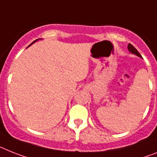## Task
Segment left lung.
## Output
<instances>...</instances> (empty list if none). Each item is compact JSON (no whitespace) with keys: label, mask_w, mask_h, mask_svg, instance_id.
Returning a JSON list of instances; mask_svg holds the SVG:
<instances>
[{"label":"left lung","mask_w":157,"mask_h":157,"mask_svg":"<svg viewBox=\"0 0 157 157\" xmlns=\"http://www.w3.org/2000/svg\"><path fill=\"white\" fill-rule=\"evenodd\" d=\"M128 50H129V52L131 53V54H135V55H136V56H138L139 58H142L141 57V55L140 54V53L137 51V50L136 49V48L134 47V46L132 45V44H128Z\"/></svg>","instance_id":"left-lung-1"}]
</instances>
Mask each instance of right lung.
Returning a JSON list of instances; mask_svg holds the SVG:
<instances>
[{"instance_id": "obj_1", "label": "right lung", "mask_w": 157, "mask_h": 157, "mask_svg": "<svg viewBox=\"0 0 157 157\" xmlns=\"http://www.w3.org/2000/svg\"><path fill=\"white\" fill-rule=\"evenodd\" d=\"M41 38H39V39H37V40H35V41H33V42H32V43H31L30 45H29V46H30L31 45H33V43H35V42H36V41H38V40H41ZM29 46H28V47H29ZM28 47H27V48H28Z\"/></svg>"}]
</instances>
